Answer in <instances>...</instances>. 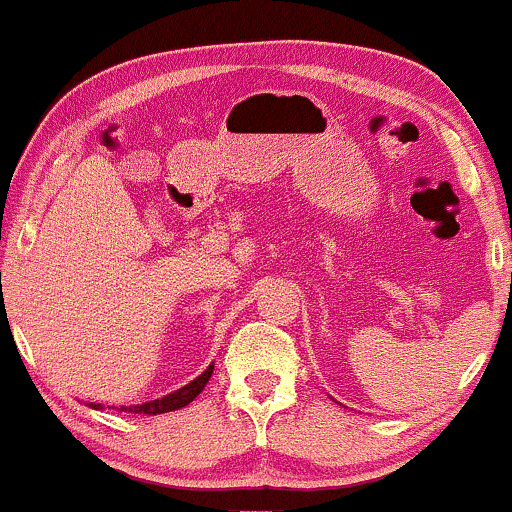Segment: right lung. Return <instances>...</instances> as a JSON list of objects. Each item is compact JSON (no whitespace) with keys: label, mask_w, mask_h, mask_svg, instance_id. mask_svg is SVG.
<instances>
[{"label":"right lung","mask_w":512,"mask_h":512,"mask_svg":"<svg viewBox=\"0 0 512 512\" xmlns=\"http://www.w3.org/2000/svg\"><path fill=\"white\" fill-rule=\"evenodd\" d=\"M213 375V363L208 365V368L201 372L199 377H194L192 382L185 384V387L170 391V394L161 396V399H154V401H147V403H132V406H121L118 410L121 413H144V415H161V413H170V410H178V408H185L187 403H192L197 396L204 391L206 382L211 380ZM87 406L99 410L104 408L102 403H87Z\"/></svg>","instance_id":"1"}]
</instances>
